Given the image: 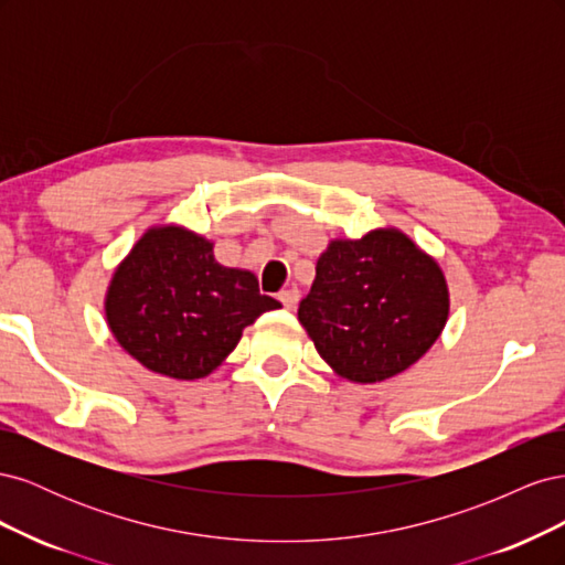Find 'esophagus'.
I'll list each match as a JSON object with an SVG mask.
<instances>
[{"instance_id": "esophagus-1", "label": "esophagus", "mask_w": 565, "mask_h": 565, "mask_svg": "<svg viewBox=\"0 0 565 565\" xmlns=\"http://www.w3.org/2000/svg\"><path fill=\"white\" fill-rule=\"evenodd\" d=\"M278 299L282 301V306L285 309H297V303H299V299H301V295H299V289L297 287H289V289H282V292L278 295Z\"/></svg>"}]
</instances>
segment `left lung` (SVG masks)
Wrapping results in <instances>:
<instances>
[{
  "label": "left lung",
  "mask_w": 565,
  "mask_h": 565,
  "mask_svg": "<svg viewBox=\"0 0 565 565\" xmlns=\"http://www.w3.org/2000/svg\"><path fill=\"white\" fill-rule=\"evenodd\" d=\"M299 322L339 377L377 384L415 365L446 328L450 289L431 254L398 228L334 237Z\"/></svg>",
  "instance_id": "8db88e82"
}]
</instances>
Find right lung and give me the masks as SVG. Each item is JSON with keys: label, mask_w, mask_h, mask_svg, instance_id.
<instances>
[{"label": "right lung", "mask_w": 565, "mask_h": 565, "mask_svg": "<svg viewBox=\"0 0 565 565\" xmlns=\"http://www.w3.org/2000/svg\"><path fill=\"white\" fill-rule=\"evenodd\" d=\"M280 301L259 292L252 270L221 266L214 243L181 224L143 231L113 270L106 322L134 361L169 380L212 374L243 330Z\"/></svg>", "instance_id": "right-lung-1"}]
</instances>
